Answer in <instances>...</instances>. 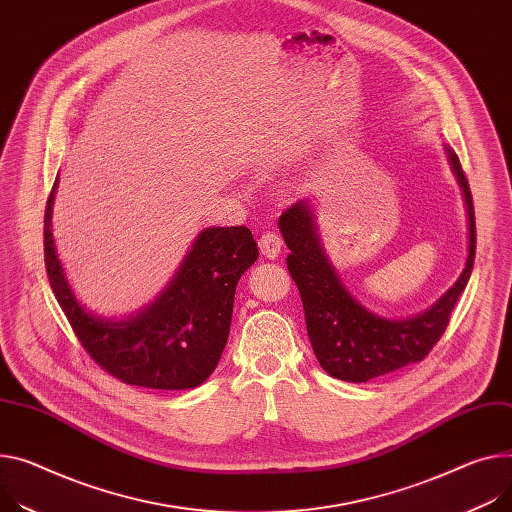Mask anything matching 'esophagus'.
Here are the masks:
<instances>
[{
    "label": "esophagus",
    "instance_id": "1",
    "mask_svg": "<svg viewBox=\"0 0 512 512\" xmlns=\"http://www.w3.org/2000/svg\"><path fill=\"white\" fill-rule=\"evenodd\" d=\"M258 248L262 252V256L266 258H277L281 254V248H283V238L277 233V231H262V235L258 238Z\"/></svg>",
    "mask_w": 512,
    "mask_h": 512
}]
</instances>
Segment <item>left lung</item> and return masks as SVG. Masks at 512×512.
Segmentation results:
<instances>
[{
    "label": "left lung",
    "instance_id": "1",
    "mask_svg": "<svg viewBox=\"0 0 512 512\" xmlns=\"http://www.w3.org/2000/svg\"><path fill=\"white\" fill-rule=\"evenodd\" d=\"M453 172L463 188L469 217V254L457 283L422 316L412 320H385L350 297L330 266L313 227L305 201L291 205L279 219L291 254L287 268L299 289L305 326L320 365L336 379L365 383L369 379L404 369L428 357L445 334L451 311L463 293L476 258L474 199L459 164L449 149Z\"/></svg>",
    "mask_w": 512,
    "mask_h": 512
}]
</instances>
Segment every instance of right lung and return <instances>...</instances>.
<instances>
[{"label": "right lung", "mask_w": 512, "mask_h": 512, "mask_svg": "<svg viewBox=\"0 0 512 512\" xmlns=\"http://www.w3.org/2000/svg\"><path fill=\"white\" fill-rule=\"evenodd\" d=\"M45 209V266L51 289L77 340L114 379L147 389H190L217 367L227 344L235 285L256 262L258 246L244 225L205 229L174 281L137 318L104 322L77 303L63 274Z\"/></svg>", "instance_id": "1"}]
</instances>
